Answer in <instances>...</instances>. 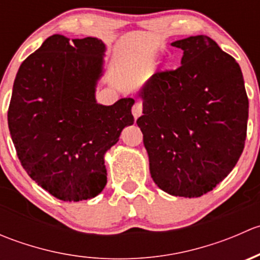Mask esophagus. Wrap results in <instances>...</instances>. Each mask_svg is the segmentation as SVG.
Returning a JSON list of instances; mask_svg holds the SVG:
<instances>
[{
    "instance_id": "obj_1",
    "label": "esophagus",
    "mask_w": 260,
    "mask_h": 260,
    "mask_svg": "<svg viewBox=\"0 0 260 260\" xmlns=\"http://www.w3.org/2000/svg\"><path fill=\"white\" fill-rule=\"evenodd\" d=\"M132 114L135 117V119H137L141 114H142V104L141 103H135V106L132 107Z\"/></svg>"
}]
</instances>
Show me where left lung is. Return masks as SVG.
I'll return each instance as SVG.
<instances>
[{
  "mask_svg": "<svg viewBox=\"0 0 260 260\" xmlns=\"http://www.w3.org/2000/svg\"><path fill=\"white\" fill-rule=\"evenodd\" d=\"M172 46L183 50L181 67L147 80L137 124L154 183L170 195L200 198L242 156L249 101L239 64L210 38L190 36Z\"/></svg>",
  "mask_w": 260,
  "mask_h": 260,
  "instance_id": "8db88e82",
  "label": "left lung"
}]
</instances>
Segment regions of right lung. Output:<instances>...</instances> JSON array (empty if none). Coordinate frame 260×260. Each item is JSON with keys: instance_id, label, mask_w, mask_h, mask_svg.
<instances>
[{"instance_id": "obj_1", "label": "right lung", "mask_w": 260, "mask_h": 260, "mask_svg": "<svg viewBox=\"0 0 260 260\" xmlns=\"http://www.w3.org/2000/svg\"><path fill=\"white\" fill-rule=\"evenodd\" d=\"M106 45L52 35L18 69L7 120L28 176L62 201L95 198L107 183L104 154L133 124L132 98L95 102Z\"/></svg>"}]
</instances>
